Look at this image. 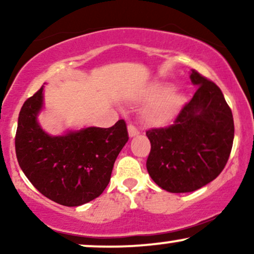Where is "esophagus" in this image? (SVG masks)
<instances>
[{"label": "esophagus", "mask_w": 254, "mask_h": 254, "mask_svg": "<svg viewBox=\"0 0 254 254\" xmlns=\"http://www.w3.org/2000/svg\"><path fill=\"white\" fill-rule=\"evenodd\" d=\"M127 132H129V137H135L138 135V130H137L136 127L131 124L127 127Z\"/></svg>", "instance_id": "34e87169"}]
</instances>
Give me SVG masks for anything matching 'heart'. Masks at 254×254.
<instances>
[{
  "mask_svg": "<svg viewBox=\"0 0 254 254\" xmlns=\"http://www.w3.org/2000/svg\"><path fill=\"white\" fill-rule=\"evenodd\" d=\"M144 99L153 101L143 112L145 123L153 127H162L171 122L185 104V95L179 90H172L168 83H155L145 93Z\"/></svg>",
  "mask_w": 254,
  "mask_h": 254,
  "instance_id": "1",
  "label": "heart"
}]
</instances>
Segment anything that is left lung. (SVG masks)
<instances>
[{
    "instance_id": "8db88e82",
    "label": "left lung",
    "mask_w": 254,
    "mask_h": 254,
    "mask_svg": "<svg viewBox=\"0 0 254 254\" xmlns=\"http://www.w3.org/2000/svg\"><path fill=\"white\" fill-rule=\"evenodd\" d=\"M190 80L197 92L174 124L145 132L151 149L147 170L172 193L196 191L222 172L233 147L234 121L222 92L196 70Z\"/></svg>"
}]
</instances>
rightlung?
<instances>
[{"mask_svg": "<svg viewBox=\"0 0 254 254\" xmlns=\"http://www.w3.org/2000/svg\"><path fill=\"white\" fill-rule=\"evenodd\" d=\"M44 110V86L25 101L15 136L17 162L40 193L65 206H78L103 193L113 165L127 144L123 119L113 127H86L50 135L38 116Z\"/></svg>", "mask_w": 254, "mask_h": 254, "instance_id": "obj_1", "label": "right lung"}]
</instances>
